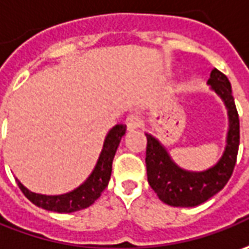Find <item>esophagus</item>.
<instances>
[{
  "mask_svg": "<svg viewBox=\"0 0 249 249\" xmlns=\"http://www.w3.org/2000/svg\"><path fill=\"white\" fill-rule=\"evenodd\" d=\"M125 124H126L128 131H135V129H138V128L141 126L142 121H141V118H139L138 116H135V114H129V116L125 118Z\"/></svg>",
  "mask_w": 249,
  "mask_h": 249,
  "instance_id": "esophagus-1",
  "label": "esophagus"
}]
</instances>
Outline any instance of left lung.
Masks as SVG:
<instances>
[{
  "label": "left lung",
  "instance_id": "8db88e82",
  "mask_svg": "<svg viewBox=\"0 0 249 249\" xmlns=\"http://www.w3.org/2000/svg\"><path fill=\"white\" fill-rule=\"evenodd\" d=\"M210 88L225 103L229 117L226 146L215 165L204 171H187L171 159L165 146L150 133H146V168L150 187L162 202L172 207H197L219 193L233 174L240 144V120L231 95V85L219 70L211 71Z\"/></svg>",
  "mask_w": 249,
  "mask_h": 249
}]
</instances>
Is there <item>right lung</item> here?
<instances>
[{"instance_id": "add662e5", "label": "right lung", "mask_w": 249, "mask_h": 249, "mask_svg": "<svg viewBox=\"0 0 249 249\" xmlns=\"http://www.w3.org/2000/svg\"><path fill=\"white\" fill-rule=\"evenodd\" d=\"M125 131H126V125L124 124H117L108 131L103 142V147L99 154L96 165L92 169L90 175L71 192L57 194V196L34 193L30 192L26 186H23L19 179H16L19 189L34 205L42 210L59 212V213H70V212L88 208L98 200L102 192L107 187L111 176L113 160L121 138L125 135Z\"/></svg>"}]
</instances>
